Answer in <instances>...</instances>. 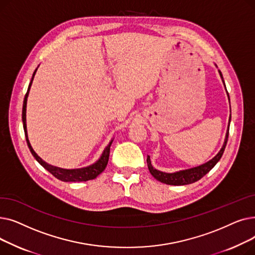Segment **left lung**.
<instances>
[{"mask_svg": "<svg viewBox=\"0 0 255 255\" xmlns=\"http://www.w3.org/2000/svg\"><path fill=\"white\" fill-rule=\"evenodd\" d=\"M220 73V76L223 80V76H222V73L219 71ZM224 83V80H223ZM225 86V84H224ZM229 94V93H227ZM231 118L230 117V123H231ZM229 133H230V124H229V129H227V132H226V137H225V140H224V143H223V146L221 148L220 152L214 157L212 160H210L209 162L203 164V165H199L197 167H193V168H190V169H185V170H181V171H178V172H173V173H167V172H163V171H160V170H157L155 169L152 164H151V160H150V156H148V158H146V163H148V168L151 172V175L158 181H160L161 183H164V184H168V185H176V186H180V185H188V184H191V183H194L198 180L202 179L205 175H207V173L216 165V163L219 161L220 158L222 157L223 155V152L225 150V146H226V143H227V139H229Z\"/></svg>", "mask_w": 255, "mask_h": 255, "instance_id": "left-lung-1", "label": "left lung"}]
</instances>
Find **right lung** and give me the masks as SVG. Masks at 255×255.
Here are the masks:
<instances>
[{
    "instance_id": "obj_1",
    "label": "right lung",
    "mask_w": 255,
    "mask_h": 255,
    "mask_svg": "<svg viewBox=\"0 0 255 255\" xmlns=\"http://www.w3.org/2000/svg\"><path fill=\"white\" fill-rule=\"evenodd\" d=\"M37 69L34 71L32 79H31V83L29 85L28 91L25 93V96L23 99V104H22V123H23V130H24V135H25V139H26V143H28L29 149L32 153V155L35 157V159L37 161L41 164L46 170H48L53 177H56L57 179L63 181V182H86L89 180H93L95 179L97 176H99L100 173L105 169L107 162H109V157H110V150H111V145L113 140L110 142V144L106 146L102 156L100 157V159L96 163H94L88 167H84V168H77V169H64V168H60V167H56V166H52L50 164H47L45 161L40 158L35 151L33 150V148L31 146V143L29 141L28 138V133H26V124H25V107H26V98H28L29 95V91L33 82V78L34 75L36 73Z\"/></svg>"
}]
</instances>
